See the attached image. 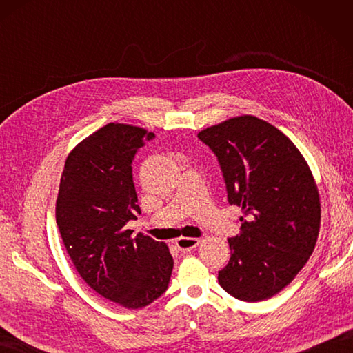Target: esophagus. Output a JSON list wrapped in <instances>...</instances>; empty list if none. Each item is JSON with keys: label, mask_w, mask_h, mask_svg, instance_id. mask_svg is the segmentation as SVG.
<instances>
[{"label": "esophagus", "mask_w": 353, "mask_h": 353, "mask_svg": "<svg viewBox=\"0 0 353 353\" xmlns=\"http://www.w3.org/2000/svg\"><path fill=\"white\" fill-rule=\"evenodd\" d=\"M200 239L199 238H179L176 239V247L181 252H190L192 249H196V247L199 245Z\"/></svg>", "instance_id": "obj_1"}]
</instances>
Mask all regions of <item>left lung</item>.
<instances>
[{"label":"left lung","mask_w":353,"mask_h":353,"mask_svg":"<svg viewBox=\"0 0 353 353\" xmlns=\"http://www.w3.org/2000/svg\"><path fill=\"white\" fill-rule=\"evenodd\" d=\"M197 137L216 156L229 205L243 211L219 283L238 301H265L294 279L316 247L320 199L311 170L281 130L256 117L230 118Z\"/></svg>","instance_id":"left-lung-1"}]
</instances>
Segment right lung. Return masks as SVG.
<instances>
[{
    "label": "right lung",
    "mask_w": 353,
    "mask_h": 353,
    "mask_svg": "<svg viewBox=\"0 0 353 353\" xmlns=\"http://www.w3.org/2000/svg\"><path fill=\"white\" fill-rule=\"evenodd\" d=\"M153 133L110 123L70 153L56 201V221L72 264L89 287L129 310L168 288L172 256L165 243L125 224L141 215L132 163Z\"/></svg>",
    "instance_id": "add662e5"
}]
</instances>
